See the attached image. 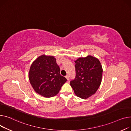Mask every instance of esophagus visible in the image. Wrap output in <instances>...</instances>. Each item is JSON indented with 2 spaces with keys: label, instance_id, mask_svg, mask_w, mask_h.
<instances>
[{
  "label": "esophagus",
  "instance_id": "esophagus-1",
  "mask_svg": "<svg viewBox=\"0 0 131 131\" xmlns=\"http://www.w3.org/2000/svg\"><path fill=\"white\" fill-rule=\"evenodd\" d=\"M65 77H66V78L67 79V80H68L69 79V75H67Z\"/></svg>",
  "mask_w": 131,
  "mask_h": 131
}]
</instances>
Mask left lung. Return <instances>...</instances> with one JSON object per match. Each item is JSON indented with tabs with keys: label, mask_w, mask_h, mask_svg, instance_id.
I'll return each mask as SVG.
<instances>
[{
	"label": "left lung",
	"mask_w": 131,
	"mask_h": 131,
	"mask_svg": "<svg viewBox=\"0 0 131 131\" xmlns=\"http://www.w3.org/2000/svg\"><path fill=\"white\" fill-rule=\"evenodd\" d=\"M74 62L76 75L70 85L77 96L86 99L95 94L101 85L102 66L97 58L89 55L79 58Z\"/></svg>",
	"instance_id": "8db88e82"
}]
</instances>
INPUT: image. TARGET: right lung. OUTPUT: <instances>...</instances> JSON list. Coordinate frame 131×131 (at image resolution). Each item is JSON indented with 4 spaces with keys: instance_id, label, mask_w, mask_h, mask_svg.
<instances>
[{
    "instance_id": "add662e5",
    "label": "right lung",
    "mask_w": 131,
    "mask_h": 131,
    "mask_svg": "<svg viewBox=\"0 0 131 131\" xmlns=\"http://www.w3.org/2000/svg\"><path fill=\"white\" fill-rule=\"evenodd\" d=\"M28 79L36 93L47 98L57 95L67 79L61 75L60 68L53 56H39L29 68Z\"/></svg>"
}]
</instances>
